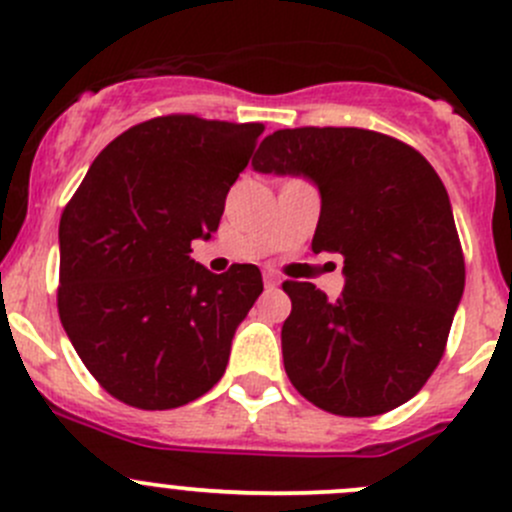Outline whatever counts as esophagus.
I'll return each instance as SVG.
<instances>
[{
    "instance_id": "obj_1",
    "label": "esophagus",
    "mask_w": 512,
    "mask_h": 512,
    "mask_svg": "<svg viewBox=\"0 0 512 512\" xmlns=\"http://www.w3.org/2000/svg\"><path fill=\"white\" fill-rule=\"evenodd\" d=\"M262 280H265V287H277V285H280V275H277V272H272V270H265Z\"/></svg>"
}]
</instances>
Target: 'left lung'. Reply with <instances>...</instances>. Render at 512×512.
Here are the masks:
<instances>
[{
    "label": "left lung",
    "instance_id": "1",
    "mask_svg": "<svg viewBox=\"0 0 512 512\" xmlns=\"http://www.w3.org/2000/svg\"><path fill=\"white\" fill-rule=\"evenodd\" d=\"M257 173L302 175L322 198L314 252L344 257V292L285 282L282 356L294 389L337 416H379L421 391L441 361L466 265L451 200L421 153L364 128H285Z\"/></svg>",
    "mask_w": 512,
    "mask_h": 512
}]
</instances>
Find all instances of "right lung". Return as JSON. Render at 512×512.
<instances>
[{"label":"right lung","mask_w":512,"mask_h":512,"mask_svg":"<svg viewBox=\"0 0 512 512\" xmlns=\"http://www.w3.org/2000/svg\"><path fill=\"white\" fill-rule=\"evenodd\" d=\"M262 123L160 116L91 163L59 223V317L118 401L165 411L225 374L232 337L262 292L255 265L213 275L190 242L218 230Z\"/></svg>","instance_id":"right-lung-1"}]
</instances>
